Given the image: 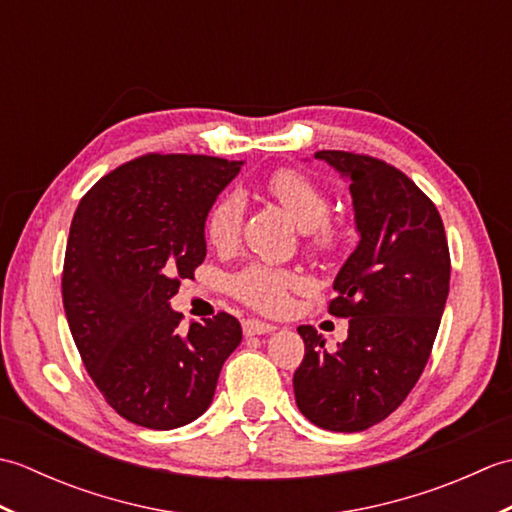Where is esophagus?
<instances>
[{"instance_id":"34e87169","label":"esophagus","mask_w":512,"mask_h":512,"mask_svg":"<svg viewBox=\"0 0 512 512\" xmlns=\"http://www.w3.org/2000/svg\"><path fill=\"white\" fill-rule=\"evenodd\" d=\"M242 328L246 336H255V334H270L275 330V325H270L266 321H257V319H246L242 323Z\"/></svg>"}]
</instances>
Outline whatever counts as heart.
Returning <instances> with one entry per match:
<instances>
[{"instance_id":"b5f03b06","label":"heart","mask_w":512,"mask_h":512,"mask_svg":"<svg viewBox=\"0 0 512 512\" xmlns=\"http://www.w3.org/2000/svg\"><path fill=\"white\" fill-rule=\"evenodd\" d=\"M266 189L295 220L312 250L325 253V250H332L341 242V226L328 220V195L308 173L297 169H279L268 178ZM242 213L244 202L237 193L224 195L222 200H217L209 217H206V237H209V242L215 246H231L239 235ZM231 288L235 297L242 299L250 308L262 312H281L288 308L292 290L306 288V279L290 268L253 264L233 277Z\"/></svg>"}]
</instances>
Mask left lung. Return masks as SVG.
<instances>
[{
    "label": "left lung",
    "instance_id": "left-lung-1",
    "mask_svg": "<svg viewBox=\"0 0 512 512\" xmlns=\"http://www.w3.org/2000/svg\"><path fill=\"white\" fill-rule=\"evenodd\" d=\"M350 182L358 246L334 279L330 314L350 319L334 352L299 325L306 356L292 378L299 411L328 431H365L418 383L449 297L451 257L442 217L405 173L387 162L317 151Z\"/></svg>",
    "mask_w": 512,
    "mask_h": 512
}]
</instances>
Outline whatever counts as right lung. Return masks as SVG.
<instances>
[{"mask_svg": "<svg viewBox=\"0 0 512 512\" xmlns=\"http://www.w3.org/2000/svg\"><path fill=\"white\" fill-rule=\"evenodd\" d=\"M242 160L149 154L83 195L63 264V308L83 365L116 413L169 431L209 409L242 325L180 328L169 299L206 257L204 224Z\"/></svg>", "mask_w": 512, "mask_h": 512, "instance_id": "right-lung-1", "label": "right lung"}]
</instances>
